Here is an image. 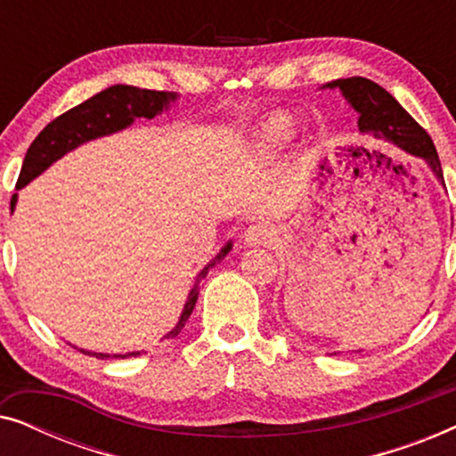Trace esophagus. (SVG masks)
<instances>
[{
  "label": "esophagus",
  "instance_id": "34e87169",
  "mask_svg": "<svg viewBox=\"0 0 456 456\" xmlns=\"http://www.w3.org/2000/svg\"><path fill=\"white\" fill-rule=\"evenodd\" d=\"M273 236H276V228H273V224L255 222L245 230V236H242V239H245L247 245L257 247V245H267V242H272Z\"/></svg>",
  "mask_w": 456,
  "mask_h": 456
}]
</instances>
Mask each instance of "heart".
Listing matches in <instances>:
<instances>
[{
  "mask_svg": "<svg viewBox=\"0 0 456 456\" xmlns=\"http://www.w3.org/2000/svg\"><path fill=\"white\" fill-rule=\"evenodd\" d=\"M292 134H295V118L289 111H276L261 124L255 145H257L259 153L267 155L282 149L292 139Z\"/></svg>",
  "mask_w": 456,
  "mask_h": 456,
  "instance_id": "heart-1",
  "label": "heart"
}]
</instances>
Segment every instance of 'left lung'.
<instances>
[{
  "instance_id": "8db88e82",
  "label": "left lung",
  "mask_w": 456,
  "mask_h": 456,
  "mask_svg": "<svg viewBox=\"0 0 456 456\" xmlns=\"http://www.w3.org/2000/svg\"><path fill=\"white\" fill-rule=\"evenodd\" d=\"M323 89H340L351 108L359 114L357 124L361 133L371 134L378 141L392 142L404 153L423 159L444 186L440 158L432 139L388 91L363 77L332 80Z\"/></svg>"
}]
</instances>
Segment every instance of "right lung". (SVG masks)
<instances>
[{
    "instance_id": "1",
    "label": "right lung",
    "mask_w": 456,
    "mask_h": 456,
    "mask_svg": "<svg viewBox=\"0 0 456 456\" xmlns=\"http://www.w3.org/2000/svg\"><path fill=\"white\" fill-rule=\"evenodd\" d=\"M176 102V93L167 91H149V89H139V86L130 85H114L110 89H105L91 99H86L77 108L68 110L66 114L55 118L53 122H49L45 128L37 134V139L30 142L27 155H24L20 176H18L16 189H22L27 186L30 180L39 176L41 172H45L53 161L64 158L68 151L83 145L86 141L99 139V136L118 133V130L128 128L136 118H147L151 120L161 111L170 108V103ZM18 195H12L10 209L14 211ZM230 248H232V240L226 242L222 247V251L216 255V259L208 264L197 276V282L189 292V298H186L183 314H180V320L176 326H174L170 332H167L164 338H176L180 330L184 328L186 320H189L192 309H195L197 297H199V280L205 278L209 267H214L217 261L226 257ZM85 354H91V357L97 359H126V357H136L142 351L126 353V354H108V353H91L85 351V348H78Z\"/></svg>"
}]
</instances>
